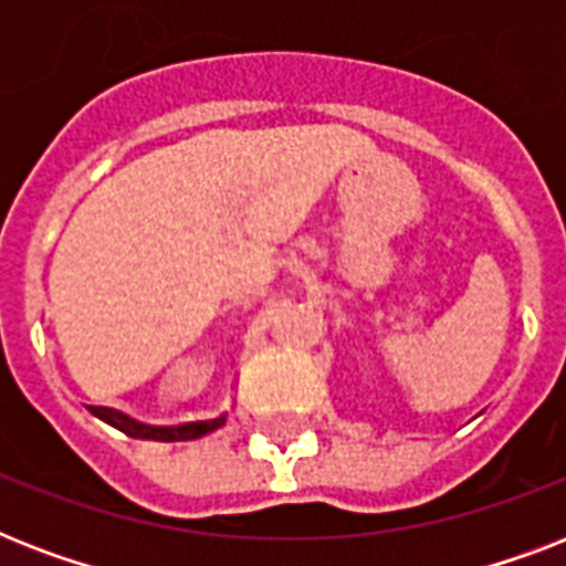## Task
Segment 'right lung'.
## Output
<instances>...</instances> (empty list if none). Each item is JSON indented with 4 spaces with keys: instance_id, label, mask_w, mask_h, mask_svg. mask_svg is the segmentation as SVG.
I'll use <instances>...</instances> for the list:
<instances>
[{
    "instance_id": "right-lung-1",
    "label": "right lung",
    "mask_w": 566,
    "mask_h": 566,
    "mask_svg": "<svg viewBox=\"0 0 566 566\" xmlns=\"http://www.w3.org/2000/svg\"><path fill=\"white\" fill-rule=\"evenodd\" d=\"M93 417H99L102 422H108L114 429H119L128 438L137 440H161V443H176V440H196L208 434V431L220 429L226 417H217V420L208 422H188V426H176V429H155V426H144V422L128 420L126 413L111 411V408H91Z\"/></svg>"
}]
</instances>
